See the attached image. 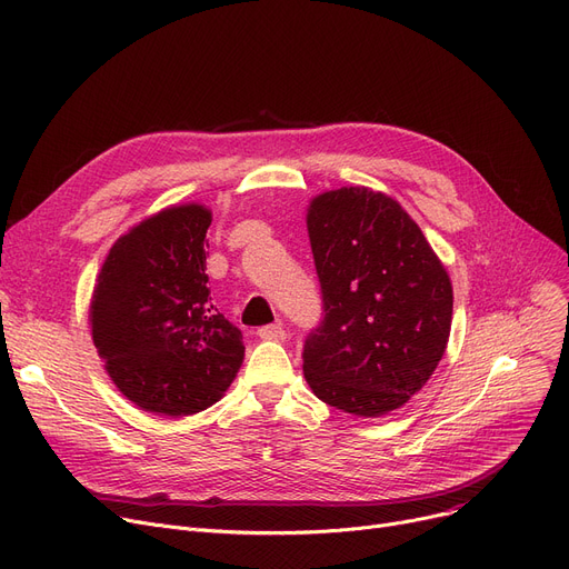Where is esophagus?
I'll use <instances>...</instances> for the list:
<instances>
[{
    "instance_id": "esophagus-1",
    "label": "esophagus",
    "mask_w": 569,
    "mask_h": 569,
    "mask_svg": "<svg viewBox=\"0 0 569 569\" xmlns=\"http://www.w3.org/2000/svg\"><path fill=\"white\" fill-rule=\"evenodd\" d=\"M260 339H267V341H283L286 339V330L281 326H264L258 330Z\"/></svg>"
}]
</instances>
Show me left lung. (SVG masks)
<instances>
[{
    "mask_svg": "<svg viewBox=\"0 0 569 569\" xmlns=\"http://www.w3.org/2000/svg\"><path fill=\"white\" fill-rule=\"evenodd\" d=\"M307 230L326 311L302 353L309 388L362 418L400 409L447 351V267L398 200L365 186L316 194Z\"/></svg>",
    "mask_w": 569,
    "mask_h": 569,
    "instance_id": "8db88e82",
    "label": "left lung"
}]
</instances>
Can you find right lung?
<instances>
[{
  "label": "right lung",
  "instance_id": "add662e5",
  "mask_svg": "<svg viewBox=\"0 0 569 569\" xmlns=\"http://www.w3.org/2000/svg\"><path fill=\"white\" fill-rule=\"evenodd\" d=\"M211 209L167 207L118 237L90 298V332L116 388L139 409L190 416L223 398L241 330L207 288Z\"/></svg>",
  "mask_w": 569,
  "mask_h": 569
}]
</instances>
